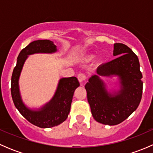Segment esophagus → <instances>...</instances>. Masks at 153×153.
Instances as JSON below:
<instances>
[{
    "label": "esophagus",
    "instance_id": "esophagus-1",
    "mask_svg": "<svg viewBox=\"0 0 153 153\" xmlns=\"http://www.w3.org/2000/svg\"><path fill=\"white\" fill-rule=\"evenodd\" d=\"M78 79L80 83H83L86 80V75L84 73H80L78 75Z\"/></svg>",
    "mask_w": 153,
    "mask_h": 153
}]
</instances>
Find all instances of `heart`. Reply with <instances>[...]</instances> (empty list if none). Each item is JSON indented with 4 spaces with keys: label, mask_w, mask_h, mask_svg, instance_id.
Here are the masks:
<instances>
[{
    "label": "heart",
    "mask_w": 153,
    "mask_h": 153,
    "mask_svg": "<svg viewBox=\"0 0 153 153\" xmlns=\"http://www.w3.org/2000/svg\"><path fill=\"white\" fill-rule=\"evenodd\" d=\"M89 58H92V55H90V56H89Z\"/></svg>",
    "instance_id": "1"
}]
</instances>
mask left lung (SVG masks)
<instances>
[{
	"instance_id": "8db88e82",
	"label": "left lung",
	"mask_w": 153,
	"mask_h": 153,
	"mask_svg": "<svg viewBox=\"0 0 153 153\" xmlns=\"http://www.w3.org/2000/svg\"><path fill=\"white\" fill-rule=\"evenodd\" d=\"M117 58L97 68V75L89 78L85 89L94 119L101 124L116 125L138 108L142 97V74L137 55L125 44H114ZM118 76L120 89L110 92L100 77Z\"/></svg>"
}]
</instances>
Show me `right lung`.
<instances>
[{
    "label": "right lung",
    "instance_id": "add662e5",
    "mask_svg": "<svg viewBox=\"0 0 153 153\" xmlns=\"http://www.w3.org/2000/svg\"><path fill=\"white\" fill-rule=\"evenodd\" d=\"M55 52H57V47L49 40L32 41L21 51L12 75L11 94L15 107L29 122L41 128L53 127L67 119L70 111L74 92L80 86L79 82L75 77L61 78L50 101L39 109H32L23 102L18 81L24 63L29 55Z\"/></svg>",
    "mask_w": 153,
    "mask_h": 153
}]
</instances>
